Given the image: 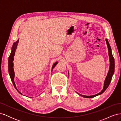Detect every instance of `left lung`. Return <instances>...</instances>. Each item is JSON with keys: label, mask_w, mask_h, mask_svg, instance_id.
I'll use <instances>...</instances> for the list:
<instances>
[{"label": "left lung", "mask_w": 121, "mask_h": 121, "mask_svg": "<svg viewBox=\"0 0 121 121\" xmlns=\"http://www.w3.org/2000/svg\"><path fill=\"white\" fill-rule=\"evenodd\" d=\"M106 43H107V44L108 46V56H109V63H110V64H109V71L108 72V75L106 77V78L105 79V81L104 82V86L103 89L100 92L98 93V94H96L95 95H90V96H86V95H83L80 94L78 93H77L79 95H80V96H82L83 97H85V98H92L94 97H95L97 95H100L102 93H103L105 90L108 88V87L109 84H110L112 77L113 75V73H114L115 72V60H114V58H113L112 52V49H111V47L109 45V42L108 41V40L107 39H105ZM68 74H69V72H68Z\"/></svg>", "instance_id": "obj_1"}]
</instances>
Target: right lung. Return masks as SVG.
Masks as SVG:
<instances>
[{
	"label": "right lung",
	"mask_w": 121,
	"mask_h": 121,
	"mask_svg": "<svg viewBox=\"0 0 121 121\" xmlns=\"http://www.w3.org/2000/svg\"><path fill=\"white\" fill-rule=\"evenodd\" d=\"M19 39L17 40V41L16 42H14L13 44V45L12 47V52H11V53L10 54V56L9 57V61H8V63H9V76H10V77L11 79V80H12V81L13 82V85L14 87V88L16 89V90L19 92L22 95L20 91L17 90V88L16 86L15 85V83H14V70H13V60H14V54H15V52L16 50L17 49V44L18 42H19ZM58 63L57 62H56V63H55L53 65H52V69L56 67V65H57Z\"/></svg>",
	"instance_id": "right-lung-1"
}]
</instances>
